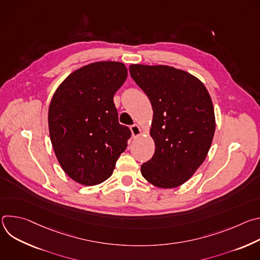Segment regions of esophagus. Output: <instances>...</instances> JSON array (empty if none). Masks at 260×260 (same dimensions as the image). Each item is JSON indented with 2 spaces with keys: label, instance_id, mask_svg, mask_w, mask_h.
Returning a JSON list of instances; mask_svg holds the SVG:
<instances>
[{
  "label": "esophagus",
  "instance_id": "34e87169",
  "mask_svg": "<svg viewBox=\"0 0 260 260\" xmlns=\"http://www.w3.org/2000/svg\"><path fill=\"white\" fill-rule=\"evenodd\" d=\"M131 132H132V135L133 137H138L140 135H142V128L140 125L138 124H134L131 126Z\"/></svg>",
  "mask_w": 260,
  "mask_h": 260
}]
</instances>
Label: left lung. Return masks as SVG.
Returning a JSON list of instances; mask_svg holds the SVG:
<instances>
[{
	"mask_svg": "<svg viewBox=\"0 0 260 260\" xmlns=\"http://www.w3.org/2000/svg\"><path fill=\"white\" fill-rule=\"evenodd\" d=\"M129 73L153 110L150 136L155 152L141 173L156 187L181 186L210 150L216 127L211 95L199 78L174 67L137 63L129 66Z\"/></svg>",
	"mask_w": 260,
	"mask_h": 260,
	"instance_id": "8db88e82",
	"label": "left lung"
}]
</instances>
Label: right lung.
I'll return each instance as SVG.
<instances>
[{
    "mask_svg": "<svg viewBox=\"0 0 260 260\" xmlns=\"http://www.w3.org/2000/svg\"><path fill=\"white\" fill-rule=\"evenodd\" d=\"M126 77L122 62H91L71 73L51 99L48 127L53 150L63 172L79 184L106 181L126 149L131 131L119 123L113 103Z\"/></svg>",
    "mask_w": 260,
    "mask_h": 260,
    "instance_id": "1",
    "label": "right lung"
}]
</instances>
